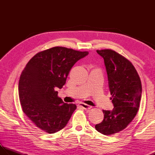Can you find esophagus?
Listing matches in <instances>:
<instances>
[{
	"label": "esophagus",
	"instance_id": "1",
	"mask_svg": "<svg viewBox=\"0 0 155 155\" xmlns=\"http://www.w3.org/2000/svg\"><path fill=\"white\" fill-rule=\"evenodd\" d=\"M79 106L81 107L82 108H83L85 110H89L92 108V107L90 106V105H88V104H84V103H80Z\"/></svg>",
	"mask_w": 155,
	"mask_h": 155
}]
</instances>
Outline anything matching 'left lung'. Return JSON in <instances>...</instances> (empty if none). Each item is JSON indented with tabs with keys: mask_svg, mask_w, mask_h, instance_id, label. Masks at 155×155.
I'll use <instances>...</instances> for the list:
<instances>
[{
	"mask_svg": "<svg viewBox=\"0 0 155 155\" xmlns=\"http://www.w3.org/2000/svg\"><path fill=\"white\" fill-rule=\"evenodd\" d=\"M97 52L104 58L114 108L112 111L103 110V120L95 125V128L104 135H111L124 130L135 117L142 85L137 70L127 58L111 49Z\"/></svg>",
	"mask_w": 155,
	"mask_h": 155,
	"instance_id": "8db88e82",
	"label": "left lung"
}]
</instances>
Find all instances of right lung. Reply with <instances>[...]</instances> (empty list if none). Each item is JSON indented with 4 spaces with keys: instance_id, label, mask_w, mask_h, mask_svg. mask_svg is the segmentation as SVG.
I'll return each mask as SVG.
<instances>
[{
    "instance_id": "add662e5",
    "label": "right lung",
    "mask_w": 155,
    "mask_h": 155,
    "mask_svg": "<svg viewBox=\"0 0 155 155\" xmlns=\"http://www.w3.org/2000/svg\"><path fill=\"white\" fill-rule=\"evenodd\" d=\"M88 54L54 47L36 54L23 69L18 83L22 111L36 127L52 134L63 128L77 108L64 103L56 88H61L71 68Z\"/></svg>"
}]
</instances>
